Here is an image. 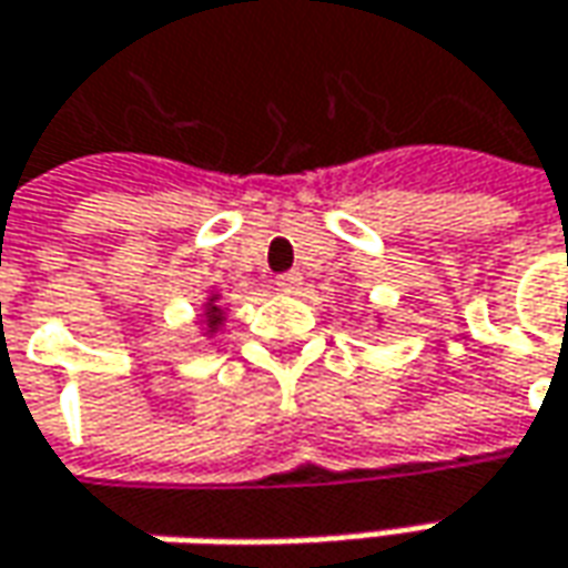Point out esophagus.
I'll return each instance as SVG.
<instances>
[{
    "mask_svg": "<svg viewBox=\"0 0 568 568\" xmlns=\"http://www.w3.org/2000/svg\"><path fill=\"white\" fill-rule=\"evenodd\" d=\"M275 284H277V291H281V293H296V291H300V284H303V277L293 275V272H291V275L277 277Z\"/></svg>",
    "mask_w": 568,
    "mask_h": 568,
    "instance_id": "esophagus-1",
    "label": "esophagus"
}]
</instances>
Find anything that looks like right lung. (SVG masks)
Returning <instances> with one entry per match:
<instances>
[{
    "instance_id": "right-lung-1",
    "label": "right lung",
    "mask_w": 568,
    "mask_h": 568,
    "mask_svg": "<svg viewBox=\"0 0 568 568\" xmlns=\"http://www.w3.org/2000/svg\"><path fill=\"white\" fill-rule=\"evenodd\" d=\"M219 296H222V293H212V296L205 300L203 315H200V325H203L205 334H219L224 325V310L219 306Z\"/></svg>"
}]
</instances>
